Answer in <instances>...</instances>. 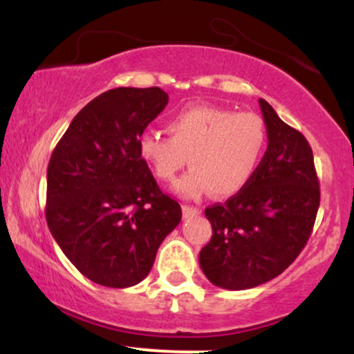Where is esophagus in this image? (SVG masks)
<instances>
[{
    "mask_svg": "<svg viewBox=\"0 0 354 354\" xmlns=\"http://www.w3.org/2000/svg\"><path fill=\"white\" fill-rule=\"evenodd\" d=\"M181 209H183V216H185V218L196 216V214L201 213L200 208H196V206H189V205H183Z\"/></svg>",
    "mask_w": 354,
    "mask_h": 354,
    "instance_id": "esophagus-1",
    "label": "esophagus"
}]
</instances>
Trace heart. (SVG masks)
<instances>
[{"mask_svg": "<svg viewBox=\"0 0 354 354\" xmlns=\"http://www.w3.org/2000/svg\"><path fill=\"white\" fill-rule=\"evenodd\" d=\"M171 136L145 133L138 141L141 158L161 181H173L185 165H193L178 181L185 196L213 189L216 196H233L254 176L266 148V128L253 113L226 108L193 106L171 116Z\"/></svg>", "mask_w": 354, "mask_h": 354, "instance_id": "b5f03b06", "label": "heart"}]
</instances>
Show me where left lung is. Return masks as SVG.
I'll return each instance as SVG.
<instances>
[{
  "mask_svg": "<svg viewBox=\"0 0 354 354\" xmlns=\"http://www.w3.org/2000/svg\"><path fill=\"white\" fill-rule=\"evenodd\" d=\"M268 148L254 176L223 205L205 209L213 236L200 266L214 286L250 290L281 274L310 239L319 208L311 146L259 100Z\"/></svg>",
  "mask_w": 354,
  "mask_h": 354,
  "instance_id": "left-lung-1",
  "label": "left lung"
}]
</instances>
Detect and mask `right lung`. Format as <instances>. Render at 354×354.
I'll return each instance as SVG.
<instances>
[{
    "instance_id": "add662e5",
    "label": "right lung",
    "mask_w": 354,
    "mask_h": 354,
    "mask_svg": "<svg viewBox=\"0 0 354 354\" xmlns=\"http://www.w3.org/2000/svg\"><path fill=\"white\" fill-rule=\"evenodd\" d=\"M168 104L161 88H115L73 118L48 165L46 221L88 279L135 286L151 271L181 206L163 194L138 141Z\"/></svg>"
}]
</instances>
